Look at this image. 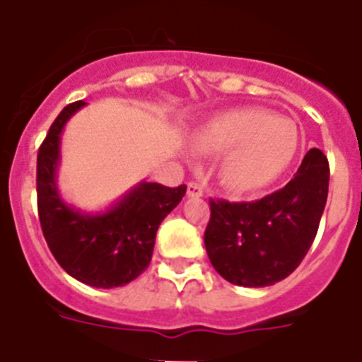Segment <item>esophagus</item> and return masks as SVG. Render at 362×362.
Returning <instances> with one entry per match:
<instances>
[{
  "instance_id": "esophagus-1",
  "label": "esophagus",
  "mask_w": 362,
  "mask_h": 362,
  "mask_svg": "<svg viewBox=\"0 0 362 362\" xmlns=\"http://www.w3.org/2000/svg\"><path fill=\"white\" fill-rule=\"evenodd\" d=\"M204 195V187L197 184V182H189L187 184V197L189 199H199V197Z\"/></svg>"
}]
</instances>
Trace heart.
Instances as JSON below:
<instances>
[{"label": "heart", "mask_w": 362, "mask_h": 362, "mask_svg": "<svg viewBox=\"0 0 362 362\" xmlns=\"http://www.w3.org/2000/svg\"><path fill=\"white\" fill-rule=\"evenodd\" d=\"M200 153L218 156V180L233 195H254L294 163L302 136L289 117L256 106L221 112L193 132Z\"/></svg>", "instance_id": "heart-1"}]
</instances>
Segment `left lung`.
I'll use <instances>...</instances> for the list:
<instances>
[{
    "mask_svg": "<svg viewBox=\"0 0 362 362\" xmlns=\"http://www.w3.org/2000/svg\"><path fill=\"white\" fill-rule=\"evenodd\" d=\"M329 165L311 148L293 180L256 202L211 200L204 245L214 269L241 287H269L302 263L317 235Z\"/></svg>",
    "mask_w": 362,
    "mask_h": 362,
    "instance_id": "8db88e82",
    "label": "left lung"
}]
</instances>
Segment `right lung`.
<instances>
[{"label":"right lung","instance_id":"obj_1","mask_svg":"<svg viewBox=\"0 0 362 362\" xmlns=\"http://www.w3.org/2000/svg\"><path fill=\"white\" fill-rule=\"evenodd\" d=\"M84 101L68 105L51 124L36 162L38 215L51 254L71 278L112 289L130 284L148 267L158 226L180 204L186 186L141 180L110 208L88 214L68 204L57 186L60 136Z\"/></svg>","mask_w":362,"mask_h":362}]
</instances>
